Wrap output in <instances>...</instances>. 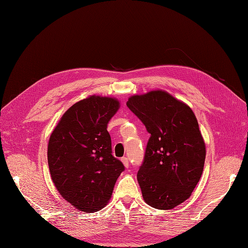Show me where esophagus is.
I'll return each mask as SVG.
<instances>
[{
  "mask_svg": "<svg viewBox=\"0 0 248 248\" xmlns=\"http://www.w3.org/2000/svg\"><path fill=\"white\" fill-rule=\"evenodd\" d=\"M122 162H123V164L124 165L125 168H128V167H129V161H128V159H127L126 157L122 158Z\"/></svg>",
  "mask_w": 248,
  "mask_h": 248,
  "instance_id": "1",
  "label": "esophagus"
}]
</instances>
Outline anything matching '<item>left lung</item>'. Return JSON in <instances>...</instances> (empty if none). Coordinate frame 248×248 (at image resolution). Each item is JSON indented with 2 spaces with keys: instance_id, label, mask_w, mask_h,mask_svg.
<instances>
[{
  "instance_id": "1",
  "label": "left lung",
  "mask_w": 248,
  "mask_h": 248,
  "mask_svg": "<svg viewBox=\"0 0 248 248\" xmlns=\"http://www.w3.org/2000/svg\"><path fill=\"white\" fill-rule=\"evenodd\" d=\"M127 108L151 135L137 178L147 204L173 209L187 200L201 178L206 149L192 109L166 91L128 98Z\"/></svg>"
}]
</instances>
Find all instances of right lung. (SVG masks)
Masks as SVG:
<instances>
[{
  "label": "right lung",
  "mask_w": 248,
  "mask_h": 248,
  "mask_svg": "<svg viewBox=\"0 0 248 248\" xmlns=\"http://www.w3.org/2000/svg\"><path fill=\"white\" fill-rule=\"evenodd\" d=\"M120 108L111 97L93 95L63 114L48 144L51 178L78 210L94 212L111 197L124 164L114 158L108 124Z\"/></svg>",
  "instance_id": "1"
}]
</instances>
